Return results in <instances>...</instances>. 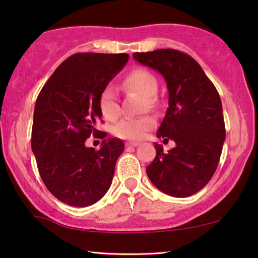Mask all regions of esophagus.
Segmentation results:
<instances>
[{"instance_id": "34e87169", "label": "esophagus", "mask_w": 258, "mask_h": 258, "mask_svg": "<svg viewBox=\"0 0 258 258\" xmlns=\"http://www.w3.org/2000/svg\"><path fill=\"white\" fill-rule=\"evenodd\" d=\"M139 144H140L139 142H126L125 143V147L126 148H130V147L133 148V147H137V146H139Z\"/></svg>"}]
</instances>
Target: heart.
Masks as SVG:
<instances>
[{
    "instance_id": "heart-1",
    "label": "heart",
    "mask_w": 258,
    "mask_h": 258,
    "mask_svg": "<svg viewBox=\"0 0 258 258\" xmlns=\"http://www.w3.org/2000/svg\"><path fill=\"white\" fill-rule=\"evenodd\" d=\"M123 86L126 89L137 91L146 97L148 104H154V96L157 93V81L153 74L146 69H134L123 80ZM100 110L104 118L114 121L119 115V104L117 95L111 87H105L100 95ZM155 119L151 116L141 117H125L117 122L112 129L115 136L123 140L136 141L141 140L144 135L155 126Z\"/></svg>"
}]
</instances>
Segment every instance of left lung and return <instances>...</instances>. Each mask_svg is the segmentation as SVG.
Wrapping results in <instances>:
<instances>
[{"label": "left lung", "mask_w": 258, "mask_h": 258, "mask_svg": "<svg viewBox=\"0 0 258 258\" xmlns=\"http://www.w3.org/2000/svg\"><path fill=\"white\" fill-rule=\"evenodd\" d=\"M141 64L162 74L167 82L169 108L157 137L176 143L147 167L154 185L174 197L191 196L207 185L220 162L225 125L218 91L191 56L175 49L134 52Z\"/></svg>", "instance_id": "1"}]
</instances>
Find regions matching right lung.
Here are the masks:
<instances>
[{
	"label": "right lung",
	"instance_id": "right-lung-1",
	"mask_svg": "<svg viewBox=\"0 0 258 258\" xmlns=\"http://www.w3.org/2000/svg\"><path fill=\"white\" fill-rule=\"evenodd\" d=\"M128 59V54L77 52L57 67L38 94L31 149L42 181L63 203L91 206L110 188L124 144L107 139L95 150L86 140L91 134L107 137L95 128L102 117L100 95Z\"/></svg>",
	"mask_w": 258,
	"mask_h": 258
}]
</instances>
